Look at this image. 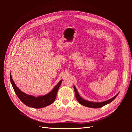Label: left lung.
Wrapping results in <instances>:
<instances>
[{
	"label": "left lung",
	"instance_id": "obj_1",
	"mask_svg": "<svg viewBox=\"0 0 132 132\" xmlns=\"http://www.w3.org/2000/svg\"><path fill=\"white\" fill-rule=\"evenodd\" d=\"M74 89L75 94V97H76V98H77V101L80 103L81 105L86 106V107H90V108H100V107L104 106L105 105H106L108 104V103H109L111 102L117 96V95H118V94H117L109 100L104 101V102H90L89 101L85 100L82 98L80 96V95L78 94V92L77 89H76L75 86H74Z\"/></svg>",
	"mask_w": 132,
	"mask_h": 132
}]
</instances>
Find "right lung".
I'll use <instances>...</instances> for the list:
<instances>
[{"label": "right lung", "mask_w": 132, "mask_h": 132, "mask_svg": "<svg viewBox=\"0 0 132 132\" xmlns=\"http://www.w3.org/2000/svg\"><path fill=\"white\" fill-rule=\"evenodd\" d=\"M10 78L11 83L15 93L19 99L26 106L35 108V109H40V108L48 106L54 102L55 98H56L57 91L62 81V80H61L50 93L42 96L35 97L34 96L27 95L20 90L16 86L13 79H12L11 74L10 75Z\"/></svg>", "instance_id": "right-lung-1"}]
</instances>
